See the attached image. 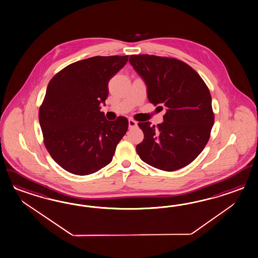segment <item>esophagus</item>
Segmentation results:
<instances>
[{"mask_svg": "<svg viewBox=\"0 0 258 258\" xmlns=\"http://www.w3.org/2000/svg\"><path fill=\"white\" fill-rule=\"evenodd\" d=\"M137 125V122L135 121V120H133L132 118H130L128 119V126L130 127H134V126H136Z\"/></svg>", "mask_w": 258, "mask_h": 258, "instance_id": "1", "label": "esophagus"}]
</instances>
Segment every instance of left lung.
I'll return each instance as SVG.
<instances>
[{
    "label": "left lung",
    "instance_id": "1",
    "mask_svg": "<svg viewBox=\"0 0 258 258\" xmlns=\"http://www.w3.org/2000/svg\"><path fill=\"white\" fill-rule=\"evenodd\" d=\"M130 62L145 80L149 102L166 109L162 124L138 123L145 135L136 147L138 155L164 171L186 166L205 148L215 122L208 87L191 66L175 57L132 55Z\"/></svg>",
    "mask_w": 258,
    "mask_h": 258
}]
</instances>
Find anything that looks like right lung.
Wrapping results in <instances>:
<instances>
[{
  "mask_svg": "<svg viewBox=\"0 0 258 258\" xmlns=\"http://www.w3.org/2000/svg\"><path fill=\"white\" fill-rule=\"evenodd\" d=\"M128 55H96L55 74L47 86L39 110L43 143L63 169L89 175L111 162L128 121H108L100 111L109 94L108 84L125 66Z\"/></svg>",
  "mask_w": 258,
  "mask_h": 258,
  "instance_id": "add662e5",
  "label": "right lung"
}]
</instances>
